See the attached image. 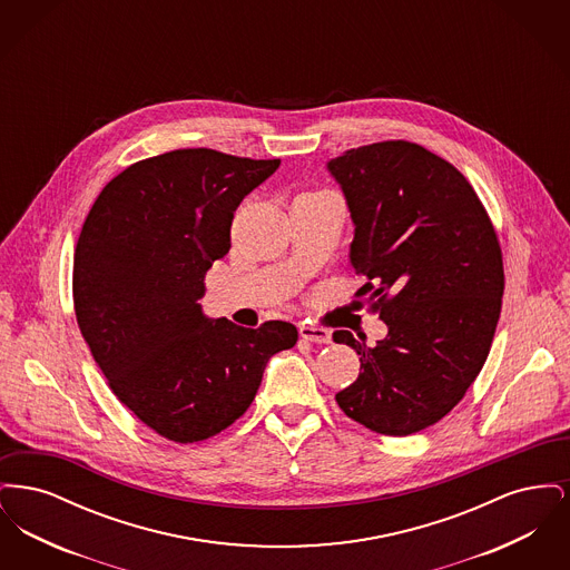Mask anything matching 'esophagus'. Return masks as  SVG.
Instances as JSON below:
<instances>
[{
    "label": "esophagus",
    "instance_id": "34e87169",
    "mask_svg": "<svg viewBox=\"0 0 570 570\" xmlns=\"http://www.w3.org/2000/svg\"><path fill=\"white\" fill-rule=\"evenodd\" d=\"M298 333L305 342H314V344H328L331 342V333L323 328V326L316 325H303L298 326Z\"/></svg>",
    "mask_w": 570,
    "mask_h": 570
}]
</instances>
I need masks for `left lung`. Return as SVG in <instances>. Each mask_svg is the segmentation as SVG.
<instances>
[{"mask_svg": "<svg viewBox=\"0 0 570 570\" xmlns=\"http://www.w3.org/2000/svg\"><path fill=\"white\" fill-rule=\"evenodd\" d=\"M354 224L351 265L389 328L376 346L335 331L361 374L335 395L346 416L410 435L458 406L485 365L504 293L498 235L453 164L407 140L351 149L326 164Z\"/></svg>", "mask_w": 570, "mask_h": 570, "instance_id": "obj_1", "label": "left lung"}]
</instances>
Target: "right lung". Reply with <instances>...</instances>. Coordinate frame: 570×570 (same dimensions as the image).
Instances as JSON below:
<instances>
[{"instance_id": "obj_1", "label": "right lung", "mask_w": 570, "mask_h": 570, "mask_svg": "<svg viewBox=\"0 0 570 570\" xmlns=\"http://www.w3.org/2000/svg\"><path fill=\"white\" fill-rule=\"evenodd\" d=\"M216 149H175L110 179L75 249L77 323L124 406L173 442L233 425L297 326L207 318L205 273L230 249L239 203L277 170Z\"/></svg>"}]
</instances>
